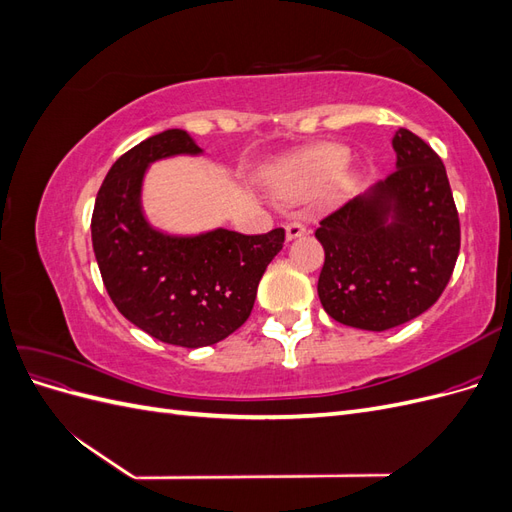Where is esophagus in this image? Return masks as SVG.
<instances>
[{
    "instance_id": "34e87169",
    "label": "esophagus",
    "mask_w": 512,
    "mask_h": 512,
    "mask_svg": "<svg viewBox=\"0 0 512 512\" xmlns=\"http://www.w3.org/2000/svg\"><path fill=\"white\" fill-rule=\"evenodd\" d=\"M305 232H307V224L301 222V220H290V222L286 224V237H288L290 241L301 237V235H305Z\"/></svg>"
}]
</instances>
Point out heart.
<instances>
[{"mask_svg": "<svg viewBox=\"0 0 512 512\" xmlns=\"http://www.w3.org/2000/svg\"><path fill=\"white\" fill-rule=\"evenodd\" d=\"M348 162V149L339 145H329L318 149L305 164V173L314 179H329L337 175Z\"/></svg>", "mask_w": 512, "mask_h": 512, "instance_id": "heart-1", "label": "heart"}]
</instances>
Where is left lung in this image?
Instances as JSON below:
<instances>
[{"label":"left lung","mask_w":512,"mask_h":512,"mask_svg":"<svg viewBox=\"0 0 512 512\" xmlns=\"http://www.w3.org/2000/svg\"><path fill=\"white\" fill-rule=\"evenodd\" d=\"M393 149V173L367 196L324 215L316 228L324 247L318 277L324 312L365 331L393 329L427 312L451 280L461 245L438 153L406 128L395 132Z\"/></svg>","instance_id":"obj_1"}]
</instances>
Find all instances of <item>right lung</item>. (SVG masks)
<instances>
[{
    "label": "right lung",
    "mask_w": 512,
    "mask_h": 512,
    "mask_svg": "<svg viewBox=\"0 0 512 512\" xmlns=\"http://www.w3.org/2000/svg\"><path fill=\"white\" fill-rule=\"evenodd\" d=\"M198 151L183 130L138 143L108 170L91 215V241L108 297L138 329L183 348L218 344L250 318L260 277L286 241L284 228L267 235L220 228L177 239L145 222L138 203L145 168Z\"/></svg>",
    "instance_id": "add662e5"
}]
</instances>
